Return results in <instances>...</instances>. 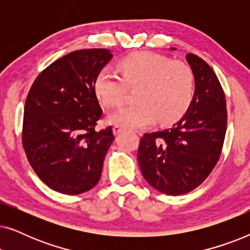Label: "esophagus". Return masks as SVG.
I'll return each instance as SVG.
<instances>
[{"mask_svg":"<svg viewBox=\"0 0 250 250\" xmlns=\"http://www.w3.org/2000/svg\"><path fill=\"white\" fill-rule=\"evenodd\" d=\"M122 131H123L122 126H119V125L114 126V133H115V134H119V133H121Z\"/></svg>","mask_w":250,"mask_h":250,"instance_id":"obj_1","label":"esophagus"}]
</instances>
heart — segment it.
Returning <instances> with one entry per match:
<instances>
[{"mask_svg": "<svg viewBox=\"0 0 250 250\" xmlns=\"http://www.w3.org/2000/svg\"><path fill=\"white\" fill-rule=\"evenodd\" d=\"M122 77L105 67L95 78L94 90L107 107H117L127 87L136 88L138 104L126 105L109 116V122L128 129L176 121L187 110L193 93V75L186 63L150 52L126 57L119 62Z\"/></svg>", "mask_w": 250, "mask_h": 250, "instance_id": "1", "label": "heart"}]
</instances>
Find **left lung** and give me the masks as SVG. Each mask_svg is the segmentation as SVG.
<instances>
[{"label":"left lung","mask_w":250,"mask_h":250,"mask_svg":"<svg viewBox=\"0 0 250 250\" xmlns=\"http://www.w3.org/2000/svg\"><path fill=\"white\" fill-rule=\"evenodd\" d=\"M187 61L194 77L189 108L170 127L146 133L138 151L145 180L168 196L190 192L207 179L220 159L227 132V102L217 76L196 54L188 53Z\"/></svg>","instance_id":"left-lung-1"}]
</instances>
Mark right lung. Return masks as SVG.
Listing matches in <instances>:
<instances>
[{"label": "right lung", "instance_id": "1", "mask_svg": "<svg viewBox=\"0 0 250 250\" xmlns=\"http://www.w3.org/2000/svg\"><path fill=\"white\" fill-rule=\"evenodd\" d=\"M107 49L74 51L34 82L23 110L22 146L37 176L52 190L80 194L97 186L112 127L95 128L102 115L95 78L111 60Z\"/></svg>", "mask_w": 250, "mask_h": 250}]
</instances>
